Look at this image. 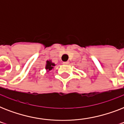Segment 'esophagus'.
I'll return each mask as SVG.
<instances>
[{"label":"esophagus","mask_w":124,"mask_h":124,"mask_svg":"<svg viewBox=\"0 0 124 124\" xmlns=\"http://www.w3.org/2000/svg\"><path fill=\"white\" fill-rule=\"evenodd\" d=\"M69 63H70V62H68V61H67V62H63V64H65V65H68V64H69Z\"/></svg>","instance_id":"esophagus-1"}]
</instances>
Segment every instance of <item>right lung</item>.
<instances>
[{"mask_svg": "<svg viewBox=\"0 0 124 124\" xmlns=\"http://www.w3.org/2000/svg\"><path fill=\"white\" fill-rule=\"evenodd\" d=\"M55 66H56V64L53 63V62H52V61L51 60H47L45 69L47 71H49L51 70H52Z\"/></svg>", "mask_w": 124, "mask_h": 124, "instance_id": "right-lung-1", "label": "right lung"}]
</instances>
